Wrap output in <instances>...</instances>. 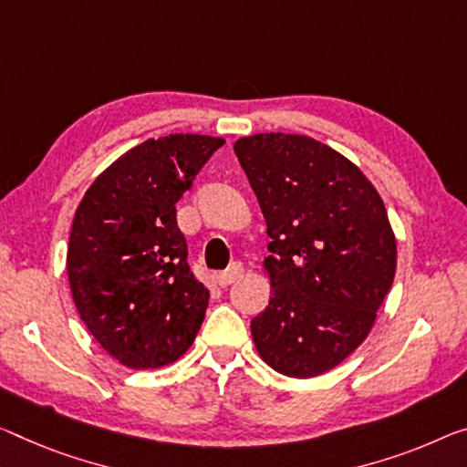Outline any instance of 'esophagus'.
Instances as JSON below:
<instances>
[{
    "label": "esophagus",
    "instance_id": "obj_1",
    "mask_svg": "<svg viewBox=\"0 0 467 467\" xmlns=\"http://www.w3.org/2000/svg\"><path fill=\"white\" fill-rule=\"evenodd\" d=\"M242 274H244V265L242 263H234L232 267L225 269L223 274L217 275V282H219L221 288H227V285H232L234 282H238V279L242 277Z\"/></svg>",
    "mask_w": 467,
    "mask_h": 467
}]
</instances>
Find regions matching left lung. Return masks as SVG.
Wrapping results in <instances>:
<instances>
[{
	"instance_id": "8db88e82",
	"label": "left lung",
	"mask_w": 467,
	"mask_h": 467,
	"mask_svg": "<svg viewBox=\"0 0 467 467\" xmlns=\"http://www.w3.org/2000/svg\"><path fill=\"white\" fill-rule=\"evenodd\" d=\"M267 221L269 305L250 321L263 361L315 378L368 338L390 292L397 242L386 206L353 162L308 135L234 143Z\"/></svg>"
}]
</instances>
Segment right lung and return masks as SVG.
I'll return each instance as SVG.
<instances>
[{"label": "right lung", "instance_id": "add662e5", "mask_svg": "<svg viewBox=\"0 0 467 467\" xmlns=\"http://www.w3.org/2000/svg\"><path fill=\"white\" fill-rule=\"evenodd\" d=\"M225 140L175 133L129 150L75 213L67 269L77 311L102 348L156 369L192 347L209 306L193 277L175 204Z\"/></svg>", "mask_w": 467, "mask_h": 467}]
</instances>
